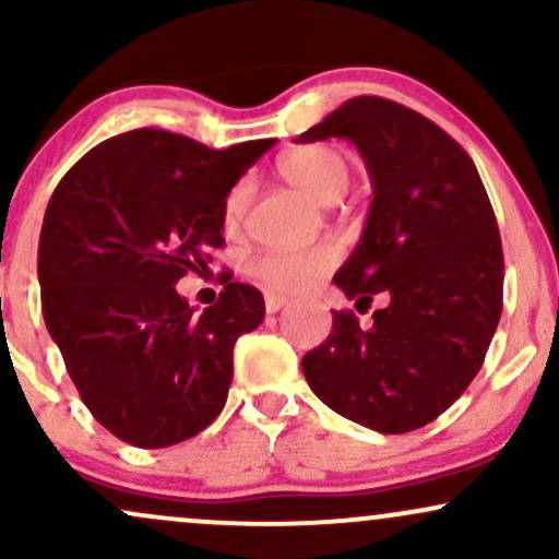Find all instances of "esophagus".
Here are the masks:
<instances>
[{"mask_svg": "<svg viewBox=\"0 0 559 559\" xmlns=\"http://www.w3.org/2000/svg\"><path fill=\"white\" fill-rule=\"evenodd\" d=\"M286 301H288V299H286V297H281V294H265V310L271 312V316H273V312L284 310Z\"/></svg>", "mask_w": 559, "mask_h": 559, "instance_id": "esophagus-1", "label": "esophagus"}]
</instances>
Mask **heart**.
I'll list each match as a JSON object with an SVG mask.
<instances>
[{
  "instance_id": "obj_1",
  "label": "heart",
  "mask_w": 559,
  "mask_h": 559,
  "mask_svg": "<svg viewBox=\"0 0 559 559\" xmlns=\"http://www.w3.org/2000/svg\"><path fill=\"white\" fill-rule=\"evenodd\" d=\"M278 168L288 183L307 191L318 202H336L349 189V163L333 146H301V150L288 152ZM249 199H252V183L247 178L230 186L226 199H223V226L228 230L241 226ZM333 265H336V249L331 247L299 249V252H265L252 262V275L271 292L297 294L316 286Z\"/></svg>"
}]
</instances>
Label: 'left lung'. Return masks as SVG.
Returning <instances> with one entry per match:
<instances>
[{
  "label": "left lung",
  "instance_id": "8db88e82",
  "mask_svg": "<svg viewBox=\"0 0 559 559\" xmlns=\"http://www.w3.org/2000/svg\"><path fill=\"white\" fill-rule=\"evenodd\" d=\"M346 139L373 183L355 252L333 275L357 310L386 299L362 329L333 310V329L301 373L333 413L378 433L439 418L476 378L502 316L497 217L467 152L420 112L355 96L297 139Z\"/></svg>",
  "mask_w": 559,
  "mask_h": 559
}]
</instances>
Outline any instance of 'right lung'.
Here are the masks:
<instances>
[{
	"label": "right lung",
	"instance_id": "1",
	"mask_svg": "<svg viewBox=\"0 0 559 559\" xmlns=\"http://www.w3.org/2000/svg\"><path fill=\"white\" fill-rule=\"evenodd\" d=\"M273 144L210 150L136 128L83 155L49 199L44 323L83 404L128 444L191 439L228 400L234 344L265 318L262 294L234 281L197 316L176 284L223 247V199Z\"/></svg>",
	"mask_w": 559,
	"mask_h": 559
}]
</instances>
